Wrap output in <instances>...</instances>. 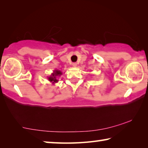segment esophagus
I'll return each instance as SVG.
<instances>
[{
  "label": "esophagus",
  "instance_id": "1",
  "mask_svg": "<svg viewBox=\"0 0 148 148\" xmlns=\"http://www.w3.org/2000/svg\"><path fill=\"white\" fill-rule=\"evenodd\" d=\"M72 66H73L74 67H76L77 66V63H76V62H73V63H72Z\"/></svg>",
  "mask_w": 148,
  "mask_h": 148
}]
</instances>
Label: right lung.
Instances as JSON below:
<instances>
[{
  "mask_svg": "<svg viewBox=\"0 0 148 148\" xmlns=\"http://www.w3.org/2000/svg\"><path fill=\"white\" fill-rule=\"evenodd\" d=\"M62 74V72L61 71H59V70H55L53 73H51V74L49 77H47V79L52 84H55L59 82V80L57 79V77H59Z\"/></svg>",
  "mask_w": 148,
  "mask_h": 148,
  "instance_id": "right-lung-1",
  "label": "right lung"
}]
</instances>
